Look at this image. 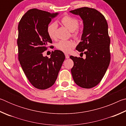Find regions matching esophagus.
Segmentation results:
<instances>
[{"label":"esophagus","instance_id":"obj_1","mask_svg":"<svg viewBox=\"0 0 126 126\" xmlns=\"http://www.w3.org/2000/svg\"><path fill=\"white\" fill-rule=\"evenodd\" d=\"M65 58H66V59H68V58H69V55L67 54H65Z\"/></svg>","mask_w":126,"mask_h":126}]
</instances>
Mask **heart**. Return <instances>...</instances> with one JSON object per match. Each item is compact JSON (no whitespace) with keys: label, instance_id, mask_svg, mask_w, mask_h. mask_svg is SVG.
Listing matches in <instances>:
<instances>
[{"label":"heart","instance_id":"heart-1","mask_svg":"<svg viewBox=\"0 0 126 126\" xmlns=\"http://www.w3.org/2000/svg\"><path fill=\"white\" fill-rule=\"evenodd\" d=\"M61 23L63 25L69 29L71 32H74L73 35L77 36L78 31L77 28L79 25L78 19L76 18L70 16H66L63 17L61 19ZM57 28V23L56 22H52L48 24L47 32L49 37L51 39H54L55 38V32ZM76 46V43L73 40H61L56 44V48L57 49L64 53H69Z\"/></svg>","mask_w":126,"mask_h":126}]
</instances>
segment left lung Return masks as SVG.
I'll return each instance as SVG.
<instances>
[{
	"label": "left lung",
	"mask_w": 126,
	"mask_h": 126,
	"mask_svg": "<svg viewBox=\"0 0 126 126\" xmlns=\"http://www.w3.org/2000/svg\"><path fill=\"white\" fill-rule=\"evenodd\" d=\"M69 12L79 16L83 20L82 42L76 49L86 55V59L70 56L74 62L72 77L74 82L82 88H93L101 82L110 63L107 22L103 14L93 8H80Z\"/></svg>",
	"instance_id": "obj_1"
}]
</instances>
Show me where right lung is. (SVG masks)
Masks as SVG:
<instances>
[{"instance_id":"right-lung-1","label":"right lung","mask_w":126,"mask_h":126,"mask_svg":"<svg viewBox=\"0 0 126 126\" xmlns=\"http://www.w3.org/2000/svg\"><path fill=\"white\" fill-rule=\"evenodd\" d=\"M58 14L32 9L25 13L18 24L19 61L28 79L39 89L54 84L65 59L64 54L59 50L52 51L50 58L43 55L48 44L52 43L47 28Z\"/></svg>"}]
</instances>
